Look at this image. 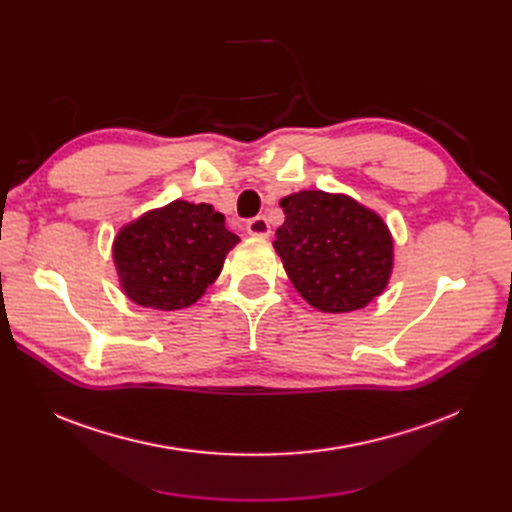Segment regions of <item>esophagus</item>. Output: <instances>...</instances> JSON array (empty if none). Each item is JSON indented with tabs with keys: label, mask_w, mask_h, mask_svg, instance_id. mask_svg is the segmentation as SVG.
<instances>
[{
	"label": "esophagus",
	"mask_w": 512,
	"mask_h": 512,
	"mask_svg": "<svg viewBox=\"0 0 512 512\" xmlns=\"http://www.w3.org/2000/svg\"><path fill=\"white\" fill-rule=\"evenodd\" d=\"M269 232H271V228H269V222H267L265 215H258V218L247 222V235L269 237Z\"/></svg>",
	"instance_id": "esophagus-1"
}]
</instances>
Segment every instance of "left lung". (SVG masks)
<instances>
[{
  "label": "left lung",
  "mask_w": 512,
  "mask_h": 512,
  "mask_svg": "<svg viewBox=\"0 0 512 512\" xmlns=\"http://www.w3.org/2000/svg\"><path fill=\"white\" fill-rule=\"evenodd\" d=\"M280 207L286 220L273 247L309 305L346 314L380 297L393 271V237L376 211L322 190L290 194Z\"/></svg>",
  "instance_id": "8db88e82"
}]
</instances>
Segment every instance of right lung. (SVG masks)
Masks as SVG:
<instances>
[{
  "label": "right lung",
  "mask_w": 512,
  "mask_h": 512,
  "mask_svg": "<svg viewBox=\"0 0 512 512\" xmlns=\"http://www.w3.org/2000/svg\"><path fill=\"white\" fill-rule=\"evenodd\" d=\"M239 243L211 205L188 200L147 211L113 243L119 284L136 305L173 312L196 303Z\"/></svg>",
  "instance_id": "1"
}]
</instances>
